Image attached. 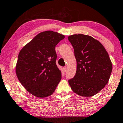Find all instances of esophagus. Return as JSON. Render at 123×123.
<instances>
[{"mask_svg":"<svg viewBox=\"0 0 123 123\" xmlns=\"http://www.w3.org/2000/svg\"><path fill=\"white\" fill-rule=\"evenodd\" d=\"M66 69H67V68H66V66H65V67L63 68V72H65L66 71Z\"/></svg>","mask_w":123,"mask_h":123,"instance_id":"esophagus-1","label":"esophagus"}]
</instances>
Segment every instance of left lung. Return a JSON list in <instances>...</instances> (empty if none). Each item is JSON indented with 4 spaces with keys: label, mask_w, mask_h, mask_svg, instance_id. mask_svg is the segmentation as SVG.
<instances>
[{
    "label": "left lung",
    "mask_w": 123,
    "mask_h": 123,
    "mask_svg": "<svg viewBox=\"0 0 123 123\" xmlns=\"http://www.w3.org/2000/svg\"><path fill=\"white\" fill-rule=\"evenodd\" d=\"M74 49L77 70L68 80L72 90L83 97H91L99 92L108 83L112 64L106 50L94 38L83 34L69 36Z\"/></svg>",
    "instance_id": "left-lung-1"
}]
</instances>
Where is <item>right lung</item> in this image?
<instances>
[{
    "label": "right lung",
    "instance_id": "right-lung-1",
    "mask_svg": "<svg viewBox=\"0 0 123 123\" xmlns=\"http://www.w3.org/2000/svg\"><path fill=\"white\" fill-rule=\"evenodd\" d=\"M64 38V35L53 31L41 32L19 52L17 76L25 88L35 97L52 95L61 79V72L56 65L55 46Z\"/></svg>",
    "mask_w": 123,
    "mask_h": 123
}]
</instances>
